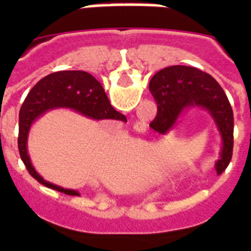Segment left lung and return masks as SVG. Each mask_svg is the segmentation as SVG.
Returning a JSON list of instances; mask_svg holds the SVG:
<instances>
[{
    "instance_id": "obj_1",
    "label": "left lung",
    "mask_w": 251,
    "mask_h": 251,
    "mask_svg": "<svg viewBox=\"0 0 251 251\" xmlns=\"http://www.w3.org/2000/svg\"><path fill=\"white\" fill-rule=\"evenodd\" d=\"M150 90L157 101V115L150 126L161 134H167L188 110L201 109L210 115L221 138L215 170L223 174L232 157L234 114L219 83L196 68L174 65L153 75Z\"/></svg>"
}]
</instances>
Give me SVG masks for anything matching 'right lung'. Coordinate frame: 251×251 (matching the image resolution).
<instances>
[{
	"instance_id": "1",
	"label": "right lung",
	"mask_w": 251,
	"mask_h": 251,
	"mask_svg": "<svg viewBox=\"0 0 251 251\" xmlns=\"http://www.w3.org/2000/svg\"><path fill=\"white\" fill-rule=\"evenodd\" d=\"M61 108L73 109L95 121L117 119L127 122V118L113 108L101 84L89 73L80 70L52 73L43 77L27 94L20 109L19 151L21 159L28 174L40 183L66 195L79 196L76 190L64 188L44 179L36 172L28 156L27 139L32 123L46 112Z\"/></svg>"
}]
</instances>
